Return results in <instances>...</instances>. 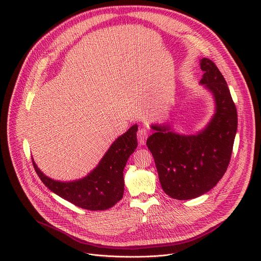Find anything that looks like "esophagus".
Returning <instances> with one entry per match:
<instances>
[{"mask_svg":"<svg viewBox=\"0 0 261 261\" xmlns=\"http://www.w3.org/2000/svg\"><path fill=\"white\" fill-rule=\"evenodd\" d=\"M148 130L146 128H140L137 132V139H138V143L140 145H143L145 144V141L147 139V136H148Z\"/></svg>","mask_w":261,"mask_h":261,"instance_id":"34e87169","label":"esophagus"}]
</instances>
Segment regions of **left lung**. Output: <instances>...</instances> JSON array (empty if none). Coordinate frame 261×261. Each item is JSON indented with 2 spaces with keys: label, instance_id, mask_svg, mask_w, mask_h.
I'll use <instances>...</instances> for the list:
<instances>
[{
  "label": "left lung",
  "instance_id": "obj_1",
  "mask_svg": "<svg viewBox=\"0 0 261 261\" xmlns=\"http://www.w3.org/2000/svg\"><path fill=\"white\" fill-rule=\"evenodd\" d=\"M200 81L214 95L216 113L196 135H179L169 126H152L146 140L163 191L171 198H196L217 185L230 162L238 129V113L225 79L210 59L200 61Z\"/></svg>",
  "mask_w": 261,
  "mask_h": 261
}]
</instances>
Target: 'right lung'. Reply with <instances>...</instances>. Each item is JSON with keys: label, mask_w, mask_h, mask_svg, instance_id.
Here are the masks:
<instances>
[{"label": "right lung", "mask_w": 261, "mask_h": 261, "mask_svg": "<svg viewBox=\"0 0 261 261\" xmlns=\"http://www.w3.org/2000/svg\"><path fill=\"white\" fill-rule=\"evenodd\" d=\"M136 132L137 125H133L111 144L98 166L82 179L58 181L45 176L33 161L34 168L49 190L74 205L90 211L110 208L123 198V170L137 146Z\"/></svg>", "instance_id": "right-lung-1"}]
</instances>
